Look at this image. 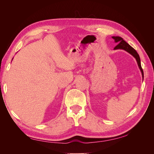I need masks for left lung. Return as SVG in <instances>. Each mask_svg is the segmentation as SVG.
Here are the masks:
<instances>
[{
  "label": "left lung",
  "mask_w": 154,
  "mask_h": 154,
  "mask_svg": "<svg viewBox=\"0 0 154 154\" xmlns=\"http://www.w3.org/2000/svg\"><path fill=\"white\" fill-rule=\"evenodd\" d=\"M112 38L115 40V42L116 43L118 44L114 48V49H124L126 51L128 52L130 54H131L133 57L136 59L138 66L141 70V71L142 72V75L143 77L144 74H143V69L141 67V60H140V58H139V56L138 53H137V51L135 50L132 47H131V46H130L128 43L126 42L122 38V37L112 36Z\"/></svg>",
  "instance_id": "left-lung-1"
}]
</instances>
